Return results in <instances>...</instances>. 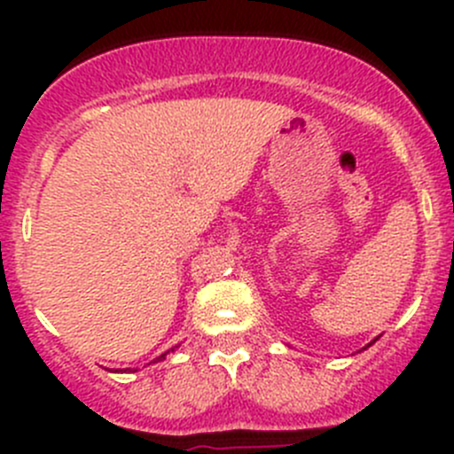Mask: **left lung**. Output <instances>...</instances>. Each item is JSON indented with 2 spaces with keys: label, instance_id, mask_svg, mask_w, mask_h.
I'll return each mask as SVG.
<instances>
[{
  "label": "left lung",
  "instance_id": "left-lung-1",
  "mask_svg": "<svg viewBox=\"0 0 454 454\" xmlns=\"http://www.w3.org/2000/svg\"><path fill=\"white\" fill-rule=\"evenodd\" d=\"M367 347H369V345H367Z\"/></svg>",
  "mask_w": 454,
  "mask_h": 454
}]
</instances>
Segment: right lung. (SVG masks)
<instances>
[{"label": "right lung", "instance_id": "right-lung-1", "mask_svg": "<svg viewBox=\"0 0 454 454\" xmlns=\"http://www.w3.org/2000/svg\"><path fill=\"white\" fill-rule=\"evenodd\" d=\"M171 351H173V349H171ZM167 354H168V351H167ZM167 354H162V356H160V358H155L153 363H160V360H164V356H167Z\"/></svg>", "mask_w": 454, "mask_h": 454}]
</instances>
